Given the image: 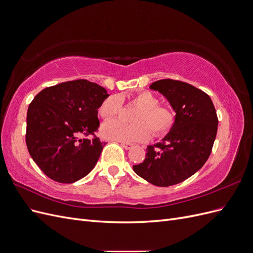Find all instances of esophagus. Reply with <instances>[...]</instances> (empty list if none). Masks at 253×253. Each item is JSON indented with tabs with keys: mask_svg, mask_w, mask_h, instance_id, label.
I'll return each instance as SVG.
<instances>
[{
	"mask_svg": "<svg viewBox=\"0 0 253 253\" xmlns=\"http://www.w3.org/2000/svg\"><path fill=\"white\" fill-rule=\"evenodd\" d=\"M122 148H125L126 150H129L133 147V143H129V142H121Z\"/></svg>",
	"mask_w": 253,
	"mask_h": 253,
	"instance_id": "esophagus-1",
	"label": "esophagus"
}]
</instances>
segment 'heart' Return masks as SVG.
Wrapping results in <instances>:
<instances>
[{
    "label": "heart",
    "mask_w": 253,
    "mask_h": 253,
    "mask_svg": "<svg viewBox=\"0 0 253 253\" xmlns=\"http://www.w3.org/2000/svg\"><path fill=\"white\" fill-rule=\"evenodd\" d=\"M133 100L141 106L137 113L135 122L137 124H126L121 120H111L103 125L101 134L106 139L134 142L147 140L151 131L153 135L163 136L173 127L176 114L170 106L159 105V98L149 90L137 93ZM122 100L117 95L108 97L99 108V114L104 119H110L121 112Z\"/></svg>",
    "instance_id": "b5f03b06"
}]
</instances>
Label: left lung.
Here are the masks:
<instances>
[{
    "label": "left lung",
    "mask_w": 253,
    "mask_h": 253,
    "mask_svg": "<svg viewBox=\"0 0 253 253\" xmlns=\"http://www.w3.org/2000/svg\"><path fill=\"white\" fill-rule=\"evenodd\" d=\"M150 88L168 99L176 119L162 141L149 145L145 159L133 170L154 186L177 185L208 160L217 133L216 111L211 98L189 83L163 79Z\"/></svg>",
    "instance_id": "obj_1"
}]
</instances>
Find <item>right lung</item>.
<instances>
[{
	"instance_id": "1",
	"label": "right lung",
	"mask_w": 253,
	"mask_h": 253,
	"mask_svg": "<svg viewBox=\"0 0 253 253\" xmlns=\"http://www.w3.org/2000/svg\"><path fill=\"white\" fill-rule=\"evenodd\" d=\"M110 95L97 83L80 79L42 89L28 106L26 145L49 178L73 183L96 166L105 143L95 135L98 109Z\"/></svg>"
}]
</instances>
